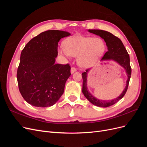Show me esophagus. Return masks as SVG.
I'll return each mask as SVG.
<instances>
[{
	"label": "esophagus",
	"mask_w": 147,
	"mask_h": 147,
	"mask_svg": "<svg viewBox=\"0 0 147 147\" xmlns=\"http://www.w3.org/2000/svg\"><path fill=\"white\" fill-rule=\"evenodd\" d=\"M76 69L75 68H74V67H72L71 68V69H70V73L72 74H73L74 72H76Z\"/></svg>",
	"instance_id": "1"
}]
</instances>
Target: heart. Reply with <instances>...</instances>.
Here are the masks:
<instances>
[{
	"instance_id": "1",
	"label": "heart",
	"mask_w": 147,
	"mask_h": 147,
	"mask_svg": "<svg viewBox=\"0 0 147 147\" xmlns=\"http://www.w3.org/2000/svg\"><path fill=\"white\" fill-rule=\"evenodd\" d=\"M63 50L65 55L77 57V64L82 68H90L96 64L105 53L106 46L100 38L77 35L65 40Z\"/></svg>"
}]
</instances>
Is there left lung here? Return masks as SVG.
Returning <instances> with one entry per match:
<instances>
[{
    "label": "left lung",
    "instance_id": "1",
    "mask_svg": "<svg viewBox=\"0 0 147 147\" xmlns=\"http://www.w3.org/2000/svg\"><path fill=\"white\" fill-rule=\"evenodd\" d=\"M88 32L99 35L104 40L105 42L106 43V45L107 47V51L105 53L104 57L101 59V61H113L116 62L117 63L124 68L127 74V80L126 81V86L121 94L117 97V98L112 100H100L92 95L90 92L88 91V89L87 88L88 73L89 72V71H90L91 69H87L86 72L82 73V92L84 96L93 105L97 107H110L115 104L120 99H121L127 91L131 75L129 55H128L126 49L124 47L121 40L110 32L99 29H89Z\"/></svg>",
    "mask_w": 147,
    "mask_h": 147
}]
</instances>
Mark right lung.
Instances as JSON below:
<instances>
[{
    "mask_svg": "<svg viewBox=\"0 0 147 147\" xmlns=\"http://www.w3.org/2000/svg\"><path fill=\"white\" fill-rule=\"evenodd\" d=\"M70 35L63 30H47L31 39L22 50L17 80L21 94L29 104L48 107L63 95L70 67L55 61L59 41Z\"/></svg>",
    "mask_w": 147,
    "mask_h": 147,
    "instance_id": "1",
    "label": "right lung"
}]
</instances>
